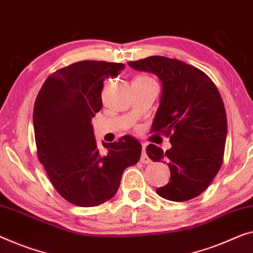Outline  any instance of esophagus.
Here are the masks:
<instances>
[{"label":"esophagus","instance_id":"obj_1","mask_svg":"<svg viewBox=\"0 0 253 253\" xmlns=\"http://www.w3.org/2000/svg\"><path fill=\"white\" fill-rule=\"evenodd\" d=\"M140 162L144 163V164L151 163V160H149L147 154H146V144H142V154H141V157H140Z\"/></svg>","mask_w":253,"mask_h":253}]
</instances>
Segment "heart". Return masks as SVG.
<instances>
[{
    "label": "heart",
    "instance_id": "heart-1",
    "mask_svg": "<svg viewBox=\"0 0 253 253\" xmlns=\"http://www.w3.org/2000/svg\"><path fill=\"white\" fill-rule=\"evenodd\" d=\"M135 79H149L148 76H144V75H141V76H138V78H135Z\"/></svg>",
    "mask_w": 253,
    "mask_h": 253
}]
</instances>
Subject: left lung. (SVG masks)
<instances>
[{
	"label": "left lung",
	"instance_id": "left-lung-1",
	"mask_svg": "<svg viewBox=\"0 0 253 253\" xmlns=\"http://www.w3.org/2000/svg\"><path fill=\"white\" fill-rule=\"evenodd\" d=\"M129 65L162 81L151 132L169 137L172 146L164 153L151 144L146 153L154 162H168L171 178L156 193L174 202L192 200L209 187L224 161L227 118L220 93L206 73L178 59L152 56Z\"/></svg>",
	"mask_w": 253,
	"mask_h": 253
}]
</instances>
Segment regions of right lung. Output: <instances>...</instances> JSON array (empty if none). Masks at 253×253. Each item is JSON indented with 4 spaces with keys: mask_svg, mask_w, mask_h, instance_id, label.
I'll list each match as a JSON object with an SVG mask.
<instances>
[{
    "mask_svg": "<svg viewBox=\"0 0 253 253\" xmlns=\"http://www.w3.org/2000/svg\"><path fill=\"white\" fill-rule=\"evenodd\" d=\"M121 63L78 61L52 73L36 97L33 124L39 161L54 189L78 207L111 200L123 171L140 160L141 145L124 135L98 148L91 120L102 108L106 79L118 76Z\"/></svg>",
    "mask_w": 253,
    "mask_h": 253,
    "instance_id": "1",
    "label": "right lung"
}]
</instances>
